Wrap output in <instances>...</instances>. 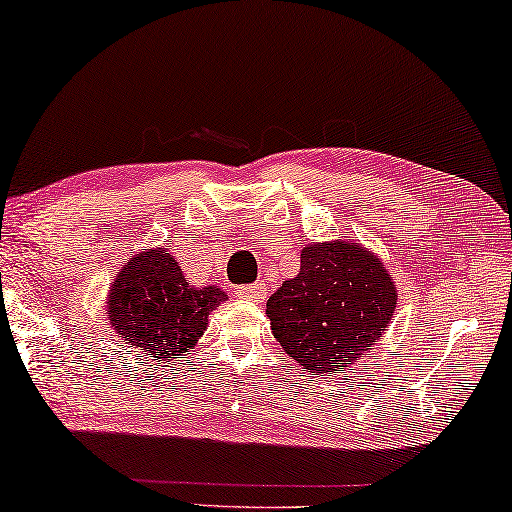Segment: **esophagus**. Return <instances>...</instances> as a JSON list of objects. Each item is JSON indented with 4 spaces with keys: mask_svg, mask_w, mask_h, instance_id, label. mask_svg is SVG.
Listing matches in <instances>:
<instances>
[{
    "mask_svg": "<svg viewBox=\"0 0 512 512\" xmlns=\"http://www.w3.org/2000/svg\"><path fill=\"white\" fill-rule=\"evenodd\" d=\"M235 296L242 298V300H249V303H263V300H265V286L263 284L237 286Z\"/></svg>",
    "mask_w": 512,
    "mask_h": 512,
    "instance_id": "esophagus-1",
    "label": "esophagus"
}]
</instances>
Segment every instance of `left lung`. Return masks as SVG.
Returning <instances> with one entry per match:
<instances>
[{"mask_svg": "<svg viewBox=\"0 0 512 512\" xmlns=\"http://www.w3.org/2000/svg\"><path fill=\"white\" fill-rule=\"evenodd\" d=\"M396 284L356 242L307 244L300 272L268 300L270 328L307 373H333L366 354L396 312Z\"/></svg>", "mask_w": 512, "mask_h": 512, "instance_id": "left-lung-1", "label": "left lung"}]
</instances>
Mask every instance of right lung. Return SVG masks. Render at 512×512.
I'll list each match as a JSON object with an SVG mask.
<instances>
[{"mask_svg":"<svg viewBox=\"0 0 512 512\" xmlns=\"http://www.w3.org/2000/svg\"><path fill=\"white\" fill-rule=\"evenodd\" d=\"M226 293L195 289L165 249L130 258L109 289L107 319L118 338L151 361L184 359L205 333L207 319Z\"/></svg>","mask_w":512,"mask_h":512,"instance_id":"right-lung-1","label":"right lung"}]
</instances>
